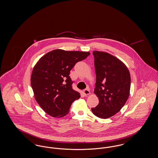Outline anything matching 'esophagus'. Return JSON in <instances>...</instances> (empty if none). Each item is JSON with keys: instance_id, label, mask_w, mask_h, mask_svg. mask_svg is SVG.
Wrapping results in <instances>:
<instances>
[{"instance_id": "esophagus-1", "label": "esophagus", "mask_w": 158, "mask_h": 158, "mask_svg": "<svg viewBox=\"0 0 158 158\" xmlns=\"http://www.w3.org/2000/svg\"><path fill=\"white\" fill-rule=\"evenodd\" d=\"M83 94L85 96H87L90 94V91L88 89H86L83 90Z\"/></svg>"}]
</instances>
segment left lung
<instances>
[{
  "instance_id": "left-lung-1",
  "label": "left lung",
  "mask_w": 158,
  "mask_h": 158,
  "mask_svg": "<svg viewBox=\"0 0 158 158\" xmlns=\"http://www.w3.org/2000/svg\"><path fill=\"white\" fill-rule=\"evenodd\" d=\"M96 83L94 94L98 105L92 108L93 114L101 118H108L118 112L127 101L131 77L125 64L110 53L94 51Z\"/></svg>"
}]
</instances>
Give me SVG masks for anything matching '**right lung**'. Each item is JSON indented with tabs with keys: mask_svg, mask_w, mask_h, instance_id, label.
I'll list each match as a JSON object with an SVG mask.
<instances>
[{
	"mask_svg": "<svg viewBox=\"0 0 158 158\" xmlns=\"http://www.w3.org/2000/svg\"><path fill=\"white\" fill-rule=\"evenodd\" d=\"M89 55V52L56 49L37 62L31 85L36 101L47 114L57 118L65 116L72 102L81 97L80 93L72 89L69 74L77 62Z\"/></svg>",
	"mask_w": 158,
	"mask_h": 158,
	"instance_id": "right-lung-1",
	"label": "right lung"
}]
</instances>
